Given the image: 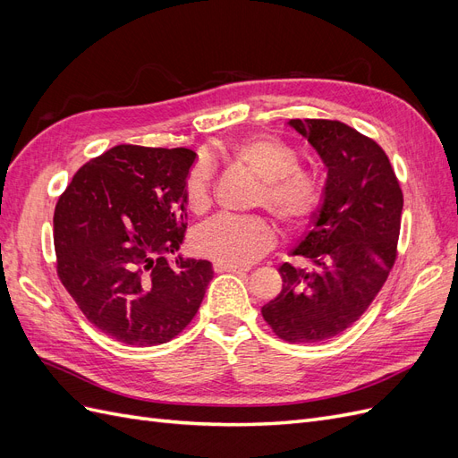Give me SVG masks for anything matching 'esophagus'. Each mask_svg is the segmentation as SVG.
Segmentation results:
<instances>
[{"instance_id":"obj_1","label":"esophagus","mask_w":458,"mask_h":458,"mask_svg":"<svg viewBox=\"0 0 458 458\" xmlns=\"http://www.w3.org/2000/svg\"><path fill=\"white\" fill-rule=\"evenodd\" d=\"M214 271L216 273H244L248 269L239 267V266H224V263H214Z\"/></svg>"}]
</instances>
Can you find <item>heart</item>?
Instances as JSON below:
<instances>
[{"label": "heart", "instance_id": "heart-1", "mask_svg": "<svg viewBox=\"0 0 458 458\" xmlns=\"http://www.w3.org/2000/svg\"><path fill=\"white\" fill-rule=\"evenodd\" d=\"M231 164L254 174L261 185L254 206L266 208L286 231L310 225L325 202V182L313 170L301 168L298 152L269 135H252L224 148ZM212 168L199 162L185 179V200L195 214L212 204ZM273 227L259 216H217L195 233L197 250L224 266H248L269 252Z\"/></svg>", "mask_w": 458, "mask_h": 458}]
</instances>
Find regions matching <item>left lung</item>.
<instances>
[{"label":"left lung","instance_id":"8db88e82","mask_svg":"<svg viewBox=\"0 0 458 458\" xmlns=\"http://www.w3.org/2000/svg\"><path fill=\"white\" fill-rule=\"evenodd\" d=\"M327 165L325 202L293 256L283 290L261 308L284 342L315 344L352 327L384 286L397 258L403 210L395 172L382 147L338 120H290Z\"/></svg>","mask_w":458,"mask_h":458}]
</instances>
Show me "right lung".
Masks as SVG:
<instances>
[{"label": "right lung", "instance_id": "right-lung-1", "mask_svg": "<svg viewBox=\"0 0 458 458\" xmlns=\"http://www.w3.org/2000/svg\"><path fill=\"white\" fill-rule=\"evenodd\" d=\"M197 152L116 145L74 174L53 216L57 275L88 321L128 345L170 342L197 315L212 263L168 256L187 229Z\"/></svg>", "mask_w": 458, "mask_h": 458}]
</instances>
